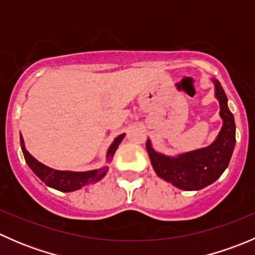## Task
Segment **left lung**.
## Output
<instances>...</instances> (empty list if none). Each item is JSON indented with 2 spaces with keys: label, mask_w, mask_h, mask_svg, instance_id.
I'll list each match as a JSON object with an SVG mask.
<instances>
[{
  "label": "left lung",
  "mask_w": 255,
  "mask_h": 255,
  "mask_svg": "<svg viewBox=\"0 0 255 255\" xmlns=\"http://www.w3.org/2000/svg\"><path fill=\"white\" fill-rule=\"evenodd\" d=\"M211 81L220 104L222 127L210 145L171 156L156 151L150 139L145 144L156 175L185 191H197L213 184L227 169L236 145L235 117L228 109L227 96L218 80L211 79Z\"/></svg>",
  "instance_id": "8db88e82"
}]
</instances>
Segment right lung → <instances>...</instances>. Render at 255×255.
<instances>
[{
    "label": "right lung",
    "instance_id": "1",
    "mask_svg": "<svg viewBox=\"0 0 255 255\" xmlns=\"http://www.w3.org/2000/svg\"><path fill=\"white\" fill-rule=\"evenodd\" d=\"M125 133L120 134L118 137L115 138L111 145H110L109 150H107L106 159L107 163H111L113 155H115L116 150H117L118 145L122 142L125 138ZM20 148H22L23 155H24L25 163L30 168V170L35 174L45 185L53 189L59 190L63 192H71L80 190L81 187L87 186V185L95 184V182L100 181L109 171V166L105 165L100 169H95V170L89 171H69V170H55L49 166L44 165L37 159L33 158L28 150L25 149L24 140H23L22 134H20Z\"/></svg>",
    "mask_w": 255,
    "mask_h": 255
}]
</instances>
